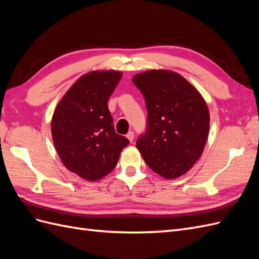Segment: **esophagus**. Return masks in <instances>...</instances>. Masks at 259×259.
<instances>
[{"label":"esophagus","instance_id":"1","mask_svg":"<svg viewBox=\"0 0 259 259\" xmlns=\"http://www.w3.org/2000/svg\"><path fill=\"white\" fill-rule=\"evenodd\" d=\"M126 137H127V139L130 140V142L132 143L133 140H134V132H133V131H130V132L127 133V134H126Z\"/></svg>","mask_w":259,"mask_h":259}]
</instances>
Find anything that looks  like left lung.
Instances as JSON below:
<instances>
[{
	"instance_id": "1",
	"label": "left lung",
	"mask_w": 259,
	"mask_h": 259,
	"mask_svg": "<svg viewBox=\"0 0 259 259\" xmlns=\"http://www.w3.org/2000/svg\"><path fill=\"white\" fill-rule=\"evenodd\" d=\"M147 106V131L136 147L156 174L174 179L202 155L209 132L204 98L184 76L170 70H149L132 79Z\"/></svg>"
}]
</instances>
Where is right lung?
Returning <instances> with one entry per match:
<instances>
[{"label": "right lung", "instance_id": "add662e5", "mask_svg": "<svg viewBox=\"0 0 259 259\" xmlns=\"http://www.w3.org/2000/svg\"><path fill=\"white\" fill-rule=\"evenodd\" d=\"M122 72L96 70L79 77L52 117V137L62 164L89 182L107 176L115 167L128 139L116 134L108 99Z\"/></svg>", "mask_w": 259, "mask_h": 259}]
</instances>
